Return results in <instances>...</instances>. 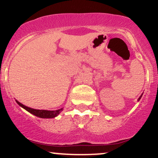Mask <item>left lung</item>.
Instances as JSON below:
<instances>
[{
    "label": "left lung",
    "instance_id": "1",
    "mask_svg": "<svg viewBox=\"0 0 158 158\" xmlns=\"http://www.w3.org/2000/svg\"><path fill=\"white\" fill-rule=\"evenodd\" d=\"M142 96H143V94H142V95H141V96H140V97H139V99H138V101L139 100V99H141V97H142Z\"/></svg>",
    "mask_w": 158,
    "mask_h": 158
}]
</instances>
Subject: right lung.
Returning <instances> with one entry per match:
<instances>
[{"label": "right lung", "instance_id": "add662e5", "mask_svg": "<svg viewBox=\"0 0 158 158\" xmlns=\"http://www.w3.org/2000/svg\"><path fill=\"white\" fill-rule=\"evenodd\" d=\"M16 102H17L20 106L22 107V108H24L25 110H27V111L30 112V114H33V115L36 116V117H41V118H54V117H56V116L59 115V114H60V112L62 110V108H61V109H59V110H56L33 109V108L25 106L24 105L21 104V102H19V101L17 100H16Z\"/></svg>", "mask_w": 158, "mask_h": 158}]
</instances>
